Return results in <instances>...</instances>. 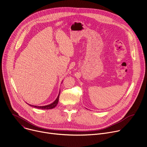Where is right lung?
<instances>
[{
  "label": "right lung",
  "mask_w": 147,
  "mask_h": 147,
  "mask_svg": "<svg viewBox=\"0 0 147 147\" xmlns=\"http://www.w3.org/2000/svg\"><path fill=\"white\" fill-rule=\"evenodd\" d=\"M59 95H60V93H59L57 98H56V99L53 103H52L50 105H48L43 106V107H37V106L31 105H30V104H28V105H29L30 106H31V107H33L34 108H38V109H53V108H54L57 105V104L58 103L59 98Z\"/></svg>",
  "instance_id": "right-lung-1"
}]
</instances>
